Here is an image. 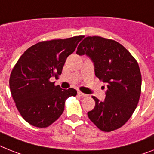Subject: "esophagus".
<instances>
[{"mask_svg": "<svg viewBox=\"0 0 154 154\" xmlns=\"http://www.w3.org/2000/svg\"><path fill=\"white\" fill-rule=\"evenodd\" d=\"M78 95L79 96H80V97H87V94H83V93H82L81 91H79Z\"/></svg>", "mask_w": 154, "mask_h": 154, "instance_id": "obj_1", "label": "esophagus"}]
</instances>
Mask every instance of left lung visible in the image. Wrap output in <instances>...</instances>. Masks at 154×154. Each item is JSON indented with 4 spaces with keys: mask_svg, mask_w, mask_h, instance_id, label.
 <instances>
[{
    "mask_svg": "<svg viewBox=\"0 0 154 154\" xmlns=\"http://www.w3.org/2000/svg\"><path fill=\"white\" fill-rule=\"evenodd\" d=\"M76 53L91 57L95 75L107 84L105 101L92 97L95 107L88 112L89 119L102 131L121 128L132 116L140 97L142 75L137 60L121 44L100 36L85 38Z\"/></svg>",
    "mask_w": 154,
    "mask_h": 154,
    "instance_id": "left-lung-1",
    "label": "left lung"
}]
</instances>
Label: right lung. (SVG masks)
Listing matches in <instances>:
<instances>
[{
	"mask_svg": "<svg viewBox=\"0 0 154 154\" xmlns=\"http://www.w3.org/2000/svg\"><path fill=\"white\" fill-rule=\"evenodd\" d=\"M83 38L40 42L26 49L15 64L10 75V91L18 111L30 125L50 126L63 113L66 100L76 96L75 89L62 90L49 79L61 75L67 57Z\"/></svg>",
	"mask_w": 154,
	"mask_h": 154,
	"instance_id": "add662e5",
	"label": "right lung"
}]
</instances>
